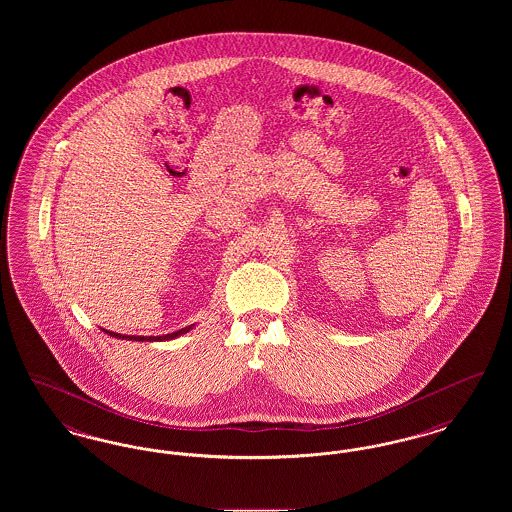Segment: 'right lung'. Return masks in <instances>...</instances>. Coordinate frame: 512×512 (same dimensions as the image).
<instances>
[{
	"label": "right lung",
	"instance_id": "obj_1",
	"mask_svg": "<svg viewBox=\"0 0 512 512\" xmlns=\"http://www.w3.org/2000/svg\"><path fill=\"white\" fill-rule=\"evenodd\" d=\"M192 326H186V328H182V330H178V332H172V334H167V336H149V338H144V336H121V334H115V332H107L109 336H113V338H124V340H136V341H153V340H172V338H176V336H180V334H186L188 330H190Z\"/></svg>",
	"mask_w": 512,
	"mask_h": 512
}]
</instances>
